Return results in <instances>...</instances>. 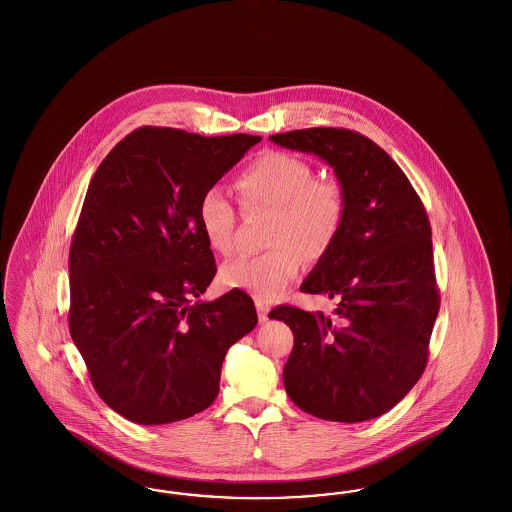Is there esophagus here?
<instances>
[{"label":"esophagus","instance_id":"34e87169","mask_svg":"<svg viewBox=\"0 0 512 512\" xmlns=\"http://www.w3.org/2000/svg\"><path fill=\"white\" fill-rule=\"evenodd\" d=\"M256 310H258V319H260V323H266L267 313H269V306L264 304L262 300H256Z\"/></svg>","mask_w":512,"mask_h":512}]
</instances>
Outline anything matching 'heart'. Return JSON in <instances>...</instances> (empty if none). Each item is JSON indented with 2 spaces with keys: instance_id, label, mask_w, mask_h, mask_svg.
I'll return each mask as SVG.
<instances>
[{
  "instance_id": "heart-1",
  "label": "heart",
  "mask_w": 512,
  "mask_h": 512,
  "mask_svg": "<svg viewBox=\"0 0 512 512\" xmlns=\"http://www.w3.org/2000/svg\"><path fill=\"white\" fill-rule=\"evenodd\" d=\"M235 189L246 208L273 210L267 229V245L273 248L225 262L220 281L271 302L296 279L300 254L317 262L333 248L346 218V199L338 183L315 179L310 162L283 151H267L252 160L235 179ZM197 220L212 250H233L237 212L220 187L202 193Z\"/></svg>"
}]
</instances>
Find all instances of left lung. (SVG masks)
<instances>
[{
  "label": "left lung",
  "mask_w": 512,
  "mask_h": 512,
  "mask_svg": "<svg viewBox=\"0 0 512 512\" xmlns=\"http://www.w3.org/2000/svg\"><path fill=\"white\" fill-rule=\"evenodd\" d=\"M269 139L325 160L346 199L336 243L300 287L336 300V317L292 306L269 313L294 334L285 390L323 421L375 419L423 375L440 310L423 202L400 166L365 135L308 128Z\"/></svg>",
  "instance_id": "8db88e82"
}]
</instances>
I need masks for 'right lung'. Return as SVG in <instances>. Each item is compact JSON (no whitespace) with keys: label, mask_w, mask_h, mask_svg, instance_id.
<instances>
[{"label":"right lung","mask_w":512,"mask_h":512,"mask_svg":"<svg viewBox=\"0 0 512 512\" xmlns=\"http://www.w3.org/2000/svg\"><path fill=\"white\" fill-rule=\"evenodd\" d=\"M260 141L145 126L89 181L68 256V327L93 388L132 423H176L212 405L223 357L258 323L243 290L199 300L216 262L197 206Z\"/></svg>","instance_id":"add662e5"}]
</instances>
